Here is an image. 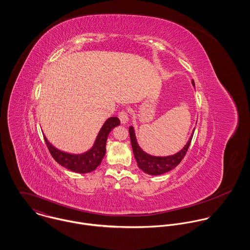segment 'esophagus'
Listing matches in <instances>:
<instances>
[{"mask_svg":"<svg viewBox=\"0 0 250 250\" xmlns=\"http://www.w3.org/2000/svg\"><path fill=\"white\" fill-rule=\"evenodd\" d=\"M118 117H119V119H120L122 124H126L128 122V120H129L128 113H127V111H124V110H122V111H120L118 113Z\"/></svg>","mask_w":250,"mask_h":250,"instance_id":"34e87169","label":"esophagus"}]
</instances>
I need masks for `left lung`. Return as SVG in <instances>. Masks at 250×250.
Wrapping results in <instances>:
<instances>
[{
	"mask_svg": "<svg viewBox=\"0 0 250 250\" xmlns=\"http://www.w3.org/2000/svg\"><path fill=\"white\" fill-rule=\"evenodd\" d=\"M191 83L193 86H195L193 80H192ZM194 130H195V128L193 129L188 143H186V145L179 152L173 154V155L161 157V156H153V155H150V154L144 152L138 143L134 127L130 126L129 127L130 139H131L134 156L138 163V167L143 170V172H145L149 175H162L164 173H167V172L172 170L184 159V157L189 147L190 142L192 140Z\"/></svg>",
	"mask_w": 250,
	"mask_h": 250,
	"instance_id": "8db88e82",
	"label": "left lung"
}]
</instances>
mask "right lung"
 Wrapping results in <instances>:
<instances>
[{"label":"right lung","mask_w":250,"mask_h":250,"mask_svg":"<svg viewBox=\"0 0 250 250\" xmlns=\"http://www.w3.org/2000/svg\"><path fill=\"white\" fill-rule=\"evenodd\" d=\"M118 125H120V120L117 117L112 116L107 118L99 131L93 146L82 154H71L62 151L48 142L45 135H43V137L52 157L58 164L71 171L83 174L95 170L101 164L106 154V143L108 134Z\"/></svg>","instance_id":"1"}]
</instances>
